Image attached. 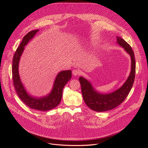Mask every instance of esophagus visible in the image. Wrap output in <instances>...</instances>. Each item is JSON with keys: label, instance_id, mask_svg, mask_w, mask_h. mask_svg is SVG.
Segmentation results:
<instances>
[{"label": "esophagus", "instance_id": "obj_1", "mask_svg": "<svg viewBox=\"0 0 148 148\" xmlns=\"http://www.w3.org/2000/svg\"><path fill=\"white\" fill-rule=\"evenodd\" d=\"M80 74V71L78 70H77V69H75L73 71V74L75 76H77L78 75H79Z\"/></svg>", "mask_w": 148, "mask_h": 148}]
</instances>
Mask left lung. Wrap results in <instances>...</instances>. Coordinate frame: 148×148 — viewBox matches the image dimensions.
<instances>
[{"label":"left lung","instance_id":"left-lung-1","mask_svg":"<svg viewBox=\"0 0 148 148\" xmlns=\"http://www.w3.org/2000/svg\"><path fill=\"white\" fill-rule=\"evenodd\" d=\"M116 38L117 43L130 55L131 58V73L122 86L112 92L101 94L95 91L87 79L82 77L79 78L84 102L90 109L97 112L109 111L118 106L127 97L134 82L136 63L134 51L130 45L122 38L120 37Z\"/></svg>","mask_w":148,"mask_h":148}]
</instances>
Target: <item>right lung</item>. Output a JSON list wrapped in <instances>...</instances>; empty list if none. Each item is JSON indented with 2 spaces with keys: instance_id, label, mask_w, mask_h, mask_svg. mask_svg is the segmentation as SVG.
Instances as JSON below:
<instances>
[{
  "instance_id": "add662e5",
  "label": "right lung",
  "mask_w": 148,
  "mask_h": 148,
  "mask_svg": "<svg viewBox=\"0 0 148 148\" xmlns=\"http://www.w3.org/2000/svg\"><path fill=\"white\" fill-rule=\"evenodd\" d=\"M37 32H38V30H34L29 32L24 36L20 46L17 49L13 58L12 76L13 86L20 99L30 108L46 111L54 108L60 103L62 98L63 88L71 79L72 75L71 70L60 72L55 79L51 91L47 96L37 98L30 95L27 92L20 78L18 63L20 57L25 49V46L34 37Z\"/></svg>"
}]
</instances>
